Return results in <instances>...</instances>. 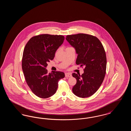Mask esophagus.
Instances as JSON below:
<instances>
[{"label":"esophagus","mask_w":131,"mask_h":131,"mask_svg":"<svg viewBox=\"0 0 131 131\" xmlns=\"http://www.w3.org/2000/svg\"><path fill=\"white\" fill-rule=\"evenodd\" d=\"M65 75L66 77H72V74L71 73H65Z\"/></svg>","instance_id":"esophagus-1"}]
</instances>
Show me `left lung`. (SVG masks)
I'll list each match as a JSON object with an SVG mask.
<instances>
[{
    "instance_id": "8db88e82",
    "label": "left lung",
    "mask_w": 131,
    "mask_h": 131,
    "mask_svg": "<svg viewBox=\"0 0 131 131\" xmlns=\"http://www.w3.org/2000/svg\"><path fill=\"white\" fill-rule=\"evenodd\" d=\"M66 39L78 54L76 64L85 67L82 75L72 74L77 80L73 92L79 97H89L98 90L105 76L106 58L104 48L97 38L88 34L67 35Z\"/></svg>"
}]
</instances>
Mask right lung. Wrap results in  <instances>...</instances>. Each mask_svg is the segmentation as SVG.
I'll return each instance as SVG.
<instances>
[{
    "label": "right lung",
    "instance_id": "right-lung-1",
    "mask_svg": "<svg viewBox=\"0 0 131 131\" xmlns=\"http://www.w3.org/2000/svg\"><path fill=\"white\" fill-rule=\"evenodd\" d=\"M64 39L62 35L41 34L31 38L24 49L22 69L25 80L32 92L40 98L54 95L59 80L65 77L63 72L49 73L46 69L47 63L53 60Z\"/></svg>",
    "mask_w": 131,
    "mask_h": 131
}]
</instances>
